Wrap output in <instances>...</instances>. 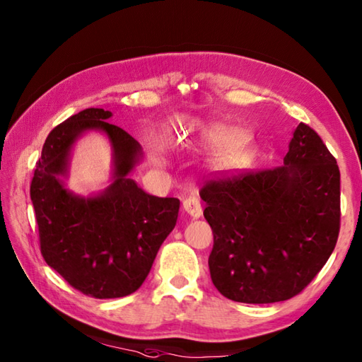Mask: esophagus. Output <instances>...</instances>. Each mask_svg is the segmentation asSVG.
<instances>
[{
	"label": "esophagus",
	"mask_w": 362,
	"mask_h": 362,
	"mask_svg": "<svg viewBox=\"0 0 362 362\" xmlns=\"http://www.w3.org/2000/svg\"><path fill=\"white\" fill-rule=\"evenodd\" d=\"M183 210H185L189 216L194 219L202 216V205L196 196H189L183 199Z\"/></svg>",
	"instance_id": "1"
}]
</instances>
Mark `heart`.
<instances>
[{
	"label": "heart",
	"instance_id": "b5f03b06",
	"mask_svg": "<svg viewBox=\"0 0 362 362\" xmlns=\"http://www.w3.org/2000/svg\"><path fill=\"white\" fill-rule=\"evenodd\" d=\"M199 136L201 140L211 146L214 149H221V151H228L227 152V158L232 161H238L241 158V151L236 149L238 146L241 144L243 140V134L238 129H232L227 126H221V124H213V126H206L199 130ZM234 151H232L231 149Z\"/></svg>",
	"mask_w": 362,
	"mask_h": 362
}]
</instances>
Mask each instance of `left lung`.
I'll return each mask as SVG.
<instances>
[{
  "label": "left lung",
  "instance_id": "8db88e82",
  "mask_svg": "<svg viewBox=\"0 0 362 362\" xmlns=\"http://www.w3.org/2000/svg\"><path fill=\"white\" fill-rule=\"evenodd\" d=\"M284 165L216 175L199 191L213 230L211 281L243 303L283 302L325 266L341 227V173L316 130L300 122Z\"/></svg>",
  "mask_w": 362,
  "mask_h": 362
}]
</instances>
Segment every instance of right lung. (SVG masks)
Segmentation results:
<instances>
[{"mask_svg":"<svg viewBox=\"0 0 362 362\" xmlns=\"http://www.w3.org/2000/svg\"><path fill=\"white\" fill-rule=\"evenodd\" d=\"M112 112L86 109L54 127L37 161L30 201L46 264L82 294L117 298L132 294L148 276L160 245L175 227L180 201L156 197L129 179L141 146L107 122ZM103 129L114 149V183L95 198L70 194L59 180L71 146L86 129Z\"/></svg>","mask_w":362,"mask_h":362,"instance_id":"right-lung-1","label":"right lung"}]
</instances>
